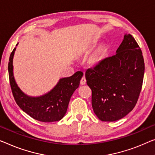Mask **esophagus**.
Masks as SVG:
<instances>
[{
  "label": "esophagus",
  "instance_id": "1",
  "mask_svg": "<svg viewBox=\"0 0 155 155\" xmlns=\"http://www.w3.org/2000/svg\"><path fill=\"white\" fill-rule=\"evenodd\" d=\"M85 84H86V79H85V77H83L81 80V85H85Z\"/></svg>",
  "mask_w": 155,
  "mask_h": 155
}]
</instances>
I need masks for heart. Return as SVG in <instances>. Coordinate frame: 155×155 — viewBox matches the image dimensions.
Wrapping results in <instances>:
<instances>
[{
  "label": "heart",
  "mask_w": 155,
  "mask_h": 155,
  "mask_svg": "<svg viewBox=\"0 0 155 155\" xmlns=\"http://www.w3.org/2000/svg\"><path fill=\"white\" fill-rule=\"evenodd\" d=\"M104 52H105V48L104 47L100 48V49L98 50V51L96 53L95 55H94L93 59L94 60V61H97V60L100 58H101V56H103V55H104Z\"/></svg>",
  "instance_id": "b5f03b06"
}]
</instances>
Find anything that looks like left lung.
Segmentation results:
<instances>
[{
  "mask_svg": "<svg viewBox=\"0 0 155 155\" xmlns=\"http://www.w3.org/2000/svg\"><path fill=\"white\" fill-rule=\"evenodd\" d=\"M144 71L142 51L130 34L124 35L116 54L87 70L92 107L100 120L116 121L132 110L141 91Z\"/></svg>",
  "mask_w": 155,
  "mask_h": 155,
  "instance_id": "1",
  "label": "left lung"
}]
</instances>
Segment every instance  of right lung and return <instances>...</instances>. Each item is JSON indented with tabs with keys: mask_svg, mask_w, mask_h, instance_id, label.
I'll return each mask as SVG.
<instances>
[{
	"mask_svg": "<svg viewBox=\"0 0 155 155\" xmlns=\"http://www.w3.org/2000/svg\"><path fill=\"white\" fill-rule=\"evenodd\" d=\"M16 48H14L10 54L8 72L12 92L17 105L38 121L51 122L61 120L66 114L71 95L79 86L84 73L78 71L70 77L60 78L54 88L43 95L29 96L19 88L14 77L13 57Z\"/></svg>",
	"mask_w": 155,
	"mask_h": 155,
	"instance_id": "obj_1",
	"label": "right lung"
}]
</instances>
